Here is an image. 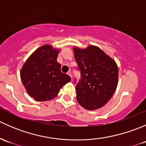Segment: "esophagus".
I'll list each match as a JSON object with an SVG mask.
<instances>
[{"label":"esophagus","mask_w":146,"mask_h":146,"mask_svg":"<svg viewBox=\"0 0 146 146\" xmlns=\"http://www.w3.org/2000/svg\"><path fill=\"white\" fill-rule=\"evenodd\" d=\"M67 74H68V76H70V78H72V74H71V72H70V71L68 72V73H67Z\"/></svg>","instance_id":"esophagus-1"}]
</instances>
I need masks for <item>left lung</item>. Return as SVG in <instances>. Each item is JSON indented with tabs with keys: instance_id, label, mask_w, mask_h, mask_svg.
Instances as JSON below:
<instances>
[{
	"instance_id": "1",
	"label": "left lung",
	"mask_w": 146,
	"mask_h": 146,
	"mask_svg": "<svg viewBox=\"0 0 146 146\" xmlns=\"http://www.w3.org/2000/svg\"><path fill=\"white\" fill-rule=\"evenodd\" d=\"M75 59L81 73L76 99L83 108L95 110L105 105L118 85L119 70L115 61L96 46L73 47Z\"/></svg>"
}]
</instances>
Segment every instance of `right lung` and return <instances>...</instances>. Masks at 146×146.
<instances>
[{
  "label": "right lung",
  "mask_w": 146,
  "mask_h": 146,
  "mask_svg": "<svg viewBox=\"0 0 146 146\" xmlns=\"http://www.w3.org/2000/svg\"><path fill=\"white\" fill-rule=\"evenodd\" d=\"M60 49L50 44L39 47L30 55L20 70L22 82L28 95L39 102L48 101L58 95L71 78L61 73L57 62Z\"/></svg>",
  "instance_id": "obj_1"
}]
</instances>
